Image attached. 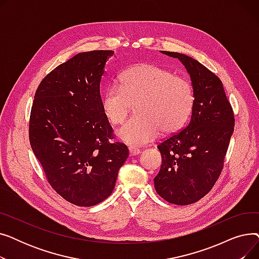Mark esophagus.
I'll return each instance as SVG.
<instances>
[{
  "label": "esophagus",
  "instance_id": "1",
  "mask_svg": "<svg viewBox=\"0 0 259 259\" xmlns=\"http://www.w3.org/2000/svg\"><path fill=\"white\" fill-rule=\"evenodd\" d=\"M141 153V150L138 148H134V147H130L129 148V154L130 156H135V155H139Z\"/></svg>",
  "mask_w": 259,
  "mask_h": 259
}]
</instances>
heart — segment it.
Wrapping results in <instances>:
<instances>
[{
  "instance_id": "obj_1",
  "label": "heart",
  "mask_w": 259,
  "mask_h": 259,
  "mask_svg": "<svg viewBox=\"0 0 259 259\" xmlns=\"http://www.w3.org/2000/svg\"><path fill=\"white\" fill-rule=\"evenodd\" d=\"M137 103L139 115L130 117L116 131L120 141L133 147L154 141L161 130H180L192 112L194 90L188 79L165 68L139 64L124 71L120 85L112 84L106 89L101 106L107 120L117 125Z\"/></svg>"
}]
</instances>
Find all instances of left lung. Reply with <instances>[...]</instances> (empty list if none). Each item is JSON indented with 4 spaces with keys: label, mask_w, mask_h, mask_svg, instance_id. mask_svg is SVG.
Returning <instances> with one entry per match:
<instances>
[{
    "label": "left lung",
    "mask_w": 259,
    "mask_h": 259,
    "mask_svg": "<svg viewBox=\"0 0 259 259\" xmlns=\"http://www.w3.org/2000/svg\"><path fill=\"white\" fill-rule=\"evenodd\" d=\"M161 52L185 66L194 106L186 128L158 144L162 160L154 186L165 200L186 206L205 196L219 180L234 130V113L220 77L186 54Z\"/></svg>",
    "instance_id": "1"
}]
</instances>
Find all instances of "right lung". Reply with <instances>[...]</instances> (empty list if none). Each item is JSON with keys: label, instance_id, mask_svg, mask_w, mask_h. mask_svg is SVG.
<instances>
[{"label": "right lung", "instance_id": "obj_1", "mask_svg": "<svg viewBox=\"0 0 259 259\" xmlns=\"http://www.w3.org/2000/svg\"><path fill=\"white\" fill-rule=\"evenodd\" d=\"M111 50L76 54L38 85L31 107L29 141L54 191L80 207H91L113 191L129 156L101 106L100 83Z\"/></svg>", "mask_w": 259, "mask_h": 259}]
</instances>
